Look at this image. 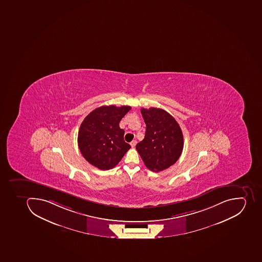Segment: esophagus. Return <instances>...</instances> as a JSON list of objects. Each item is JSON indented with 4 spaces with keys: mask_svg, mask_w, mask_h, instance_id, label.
I'll list each match as a JSON object with an SVG mask.
<instances>
[{
    "mask_svg": "<svg viewBox=\"0 0 262 262\" xmlns=\"http://www.w3.org/2000/svg\"><path fill=\"white\" fill-rule=\"evenodd\" d=\"M137 144V141L136 140H133L131 143H130V145H131V147H134L135 146H136Z\"/></svg>",
    "mask_w": 262,
    "mask_h": 262,
    "instance_id": "34e87169",
    "label": "esophagus"
}]
</instances>
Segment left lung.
Here are the masks:
<instances>
[{"instance_id": "left-lung-1", "label": "left lung", "mask_w": 262, "mask_h": 262, "mask_svg": "<svg viewBox=\"0 0 262 262\" xmlns=\"http://www.w3.org/2000/svg\"><path fill=\"white\" fill-rule=\"evenodd\" d=\"M146 123L144 139L136 149L145 166L159 172L172 166L180 158L184 146L182 131L177 120L162 108H141Z\"/></svg>"}]
</instances>
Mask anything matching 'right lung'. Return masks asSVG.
<instances>
[{"instance_id": "right-lung-1", "label": "right lung", "mask_w": 262, "mask_h": 262, "mask_svg": "<svg viewBox=\"0 0 262 262\" xmlns=\"http://www.w3.org/2000/svg\"><path fill=\"white\" fill-rule=\"evenodd\" d=\"M131 107L104 105L92 111L80 126L78 147L90 164L100 170H110L118 165L131 147L123 140L124 130L119 122Z\"/></svg>"}]
</instances>
